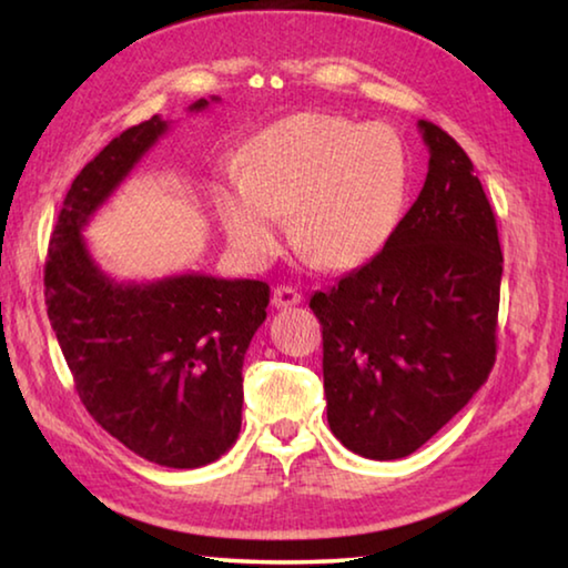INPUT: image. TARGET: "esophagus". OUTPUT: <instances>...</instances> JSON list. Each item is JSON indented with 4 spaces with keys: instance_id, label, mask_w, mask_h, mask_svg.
I'll use <instances>...</instances> for the list:
<instances>
[{
    "instance_id": "34e87169",
    "label": "esophagus",
    "mask_w": 568,
    "mask_h": 568,
    "mask_svg": "<svg viewBox=\"0 0 568 568\" xmlns=\"http://www.w3.org/2000/svg\"><path fill=\"white\" fill-rule=\"evenodd\" d=\"M303 301V295L295 291L293 285H277L273 291V305L275 307H293Z\"/></svg>"
}]
</instances>
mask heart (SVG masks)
Segmentation results:
<instances>
[{
	"instance_id": "obj_1",
	"label": "heart",
	"mask_w": 568,
	"mask_h": 568,
	"mask_svg": "<svg viewBox=\"0 0 568 568\" xmlns=\"http://www.w3.org/2000/svg\"><path fill=\"white\" fill-rule=\"evenodd\" d=\"M408 150L388 124L303 112L257 134L243 175L217 190L230 243L253 263L293 240L325 267H355L386 245L408 195Z\"/></svg>"
}]
</instances>
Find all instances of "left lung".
I'll list each match as a JSON object with an SVG mask.
<instances>
[{
    "label": "left lung",
    "instance_id": "left-lung-1",
    "mask_svg": "<svg viewBox=\"0 0 568 568\" xmlns=\"http://www.w3.org/2000/svg\"><path fill=\"white\" fill-rule=\"evenodd\" d=\"M428 175L381 253L311 297L333 436L373 460L410 456L496 363L504 255L474 162L420 120Z\"/></svg>",
    "mask_w": 568,
    "mask_h": 568
}]
</instances>
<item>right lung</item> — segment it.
<instances>
[{"mask_svg": "<svg viewBox=\"0 0 568 568\" xmlns=\"http://www.w3.org/2000/svg\"><path fill=\"white\" fill-rule=\"evenodd\" d=\"M207 104L197 100L190 112ZM168 128L158 114L134 124L74 178L47 250L44 303L90 416L152 464L200 468L240 434L243 361L271 287L200 273L118 283L82 237L94 210Z\"/></svg>", "mask_w": 568, "mask_h": 568, "instance_id": "obj_1", "label": "right lung"}]
</instances>
